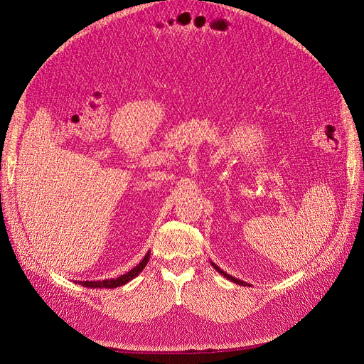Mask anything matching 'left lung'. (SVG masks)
<instances>
[{"label":"left lung","mask_w":364,"mask_h":364,"mask_svg":"<svg viewBox=\"0 0 364 364\" xmlns=\"http://www.w3.org/2000/svg\"><path fill=\"white\" fill-rule=\"evenodd\" d=\"M211 265L214 267V270L216 272H219L222 276H225L228 280H231V282H234V284H237V285H241V287H246V285H249V284H246V282H243V280H240V279H235V277H232V276H230L228 273H225L223 270H220V268L214 264V262H211ZM250 287V285H249Z\"/></svg>","instance_id":"8db88e82"}]
</instances>
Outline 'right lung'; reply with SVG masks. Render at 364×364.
I'll use <instances>...</instances> for the list:
<instances>
[{
  "mask_svg": "<svg viewBox=\"0 0 364 364\" xmlns=\"http://www.w3.org/2000/svg\"><path fill=\"white\" fill-rule=\"evenodd\" d=\"M148 259H150V250L146 252V255L144 257V259L136 265V267H133L130 272H127V273H124V274H121V276H118V277H115V279H106V280H77V284L79 285H82V287H85V288H117V287H123V285H126L127 282H130L132 279H134L136 277L144 268H145V265H146V262H148Z\"/></svg>",
  "mask_w": 364,
  "mask_h": 364,
  "instance_id": "obj_1",
  "label": "right lung"
}]
</instances>
